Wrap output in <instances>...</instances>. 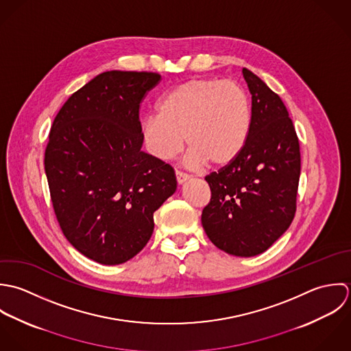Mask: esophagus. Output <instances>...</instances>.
<instances>
[{
    "label": "esophagus",
    "instance_id": "34e87169",
    "mask_svg": "<svg viewBox=\"0 0 351 351\" xmlns=\"http://www.w3.org/2000/svg\"><path fill=\"white\" fill-rule=\"evenodd\" d=\"M189 179H190V176H189L187 173H183V172H180V171H176V180H178L179 184L186 183Z\"/></svg>",
    "mask_w": 351,
    "mask_h": 351
}]
</instances>
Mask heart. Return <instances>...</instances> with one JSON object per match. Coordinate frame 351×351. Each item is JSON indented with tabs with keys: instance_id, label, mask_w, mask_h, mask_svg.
Wrapping results in <instances>:
<instances>
[{
	"instance_id": "1",
	"label": "heart",
	"mask_w": 351,
	"mask_h": 351,
	"mask_svg": "<svg viewBox=\"0 0 351 351\" xmlns=\"http://www.w3.org/2000/svg\"><path fill=\"white\" fill-rule=\"evenodd\" d=\"M157 115L141 122L147 150L160 160L175 157L186 143L187 164L222 169L243 153L252 126L251 101L230 81L193 78L165 92L156 104Z\"/></svg>"
}]
</instances>
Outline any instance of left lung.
I'll use <instances>...</instances> for the list:
<instances>
[{
	"label": "left lung",
	"mask_w": 351,
	"mask_h": 351,
	"mask_svg": "<svg viewBox=\"0 0 351 351\" xmlns=\"http://www.w3.org/2000/svg\"><path fill=\"white\" fill-rule=\"evenodd\" d=\"M252 99V126L240 157L206 176L210 204L202 226L226 254L250 258L269 250L295 213L301 157L289 112L265 81L243 69Z\"/></svg>",
	"instance_id": "obj_1"
}]
</instances>
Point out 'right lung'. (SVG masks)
Masks as SVG:
<instances>
[{"instance_id":"add662e5","label":"right lung","mask_w":351,"mask_h":351,"mask_svg":"<svg viewBox=\"0 0 351 351\" xmlns=\"http://www.w3.org/2000/svg\"><path fill=\"white\" fill-rule=\"evenodd\" d=\"M160 78L100 73L51 126L45 169L57 219L71 245L100 265L134 258L153 233V213L178 187L172 167L141 150V100Z\"/></svg>"}]
</instances>
